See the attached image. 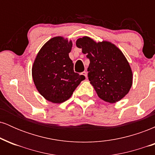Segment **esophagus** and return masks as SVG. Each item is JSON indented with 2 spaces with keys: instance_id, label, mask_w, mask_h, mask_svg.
Masks as SVG:
<instances>
[{
  "instance_id": "esophagus-1",
  "label": "esophagus",
  "mask_w": 155,
  "mask_h": 155,
  "mask_svg": "<svg viewBox=\"0 0 155 155\" xmlns=\"http://www.w3.org/2000/svg\"><path fill=\"white\" fill-rule=\"evenodd\" d=\"M81 75L84 76L85 78H87V73L86 71H84V72L81 73Z\"/></svg>"
}]
</instances>
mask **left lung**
<instances>
[{"label": "left lung", "instance_id": "8db88e82", "mask_svg": "<svg viewBox=\"0 0 155 155\" xmlns=\"http://www.w3.org/2000/svg\"><path fill=\"white\" fill-rule=\"evenodd\" d=\"M76 44L90 60L88 79L98 97L111 104L123 98L132 87L133 72L122 51L111 42L97 43L87 36Z\"/></svg>", "mask_w": 155, "mask_h": 155}]
</instances>
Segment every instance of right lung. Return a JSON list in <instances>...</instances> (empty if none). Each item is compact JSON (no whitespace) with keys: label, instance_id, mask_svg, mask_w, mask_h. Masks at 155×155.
<instances>
[{"label":"right lung","instance_id":"obj_1","mask_svg":"<svg viewBox=\"0 0 155 155\" xmlns=\"http://www.w3.org/2000/svg\"><path fill=\"white\" fill-rule=\"evenodd\" d=\"M72 41L62 36L51 38L38 51L32 68L33 82L46 100L61 104L71 97L84 76L74 71L69 58Z\"/></svg>","mask_w":155,"mask_h":155}]
</instances>
